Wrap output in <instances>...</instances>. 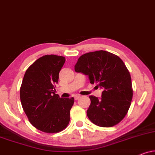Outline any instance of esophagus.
I'll return each instance as SVG.
<instances>
[{
	"label": "esophagus",
	"mask_w": 155,
	"mask_h": 155,
	"mask_svg": "<svg viewBox=\"0 0 155 155\" xmlns=\"http://www.w3.org/2000/svg\"><path fill=\"white\" fill-rule=\"evenodd\" d=\"M80 95H74V99L75 100H78V98H80Z\"/></svg>",
	"instance_id": "obj_1"
}]
</instances>
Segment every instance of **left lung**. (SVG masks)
I'll list each match as a JSON object with an SVG mask.
<instances>
[{
	"label": "left lung",
	"mask_w": 155,
	"mask_h": 155,
	"mask_svg": "<svg viewBox=\"0 0 155 155\" xmlns=\"http://www.w3.org/2000/svg\"><path fill=\"white\" fill-rule=\"evenodd\" d=\"M75 71L88 75L91 84L102 88L101 98L90 95L87 116L101 127L117 125L127 114L133 97L131 78L118 56L105 51L84 54L78 59Z\"/></svg>",
	"instance_id": "left-lung-1"
}]
</instances>
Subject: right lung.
Here are the masks:
<instances>
[{
	"label": "right lung",
	"instance_id": "right-lung-1",
	"mask_svg": "<svg viewBox=\"0 0 155 155\" xmlns=\"http://www.w3.org/2000/svg\"><path fill=\"white\" fill-rule=\"evenodd\" d=\"M65 58L44 55L26 71L20 88L21 106L30 123L47 134L62 131L70 121L74 97H60L55 94V84Z\"/></svg>",
	"mask_w": 155,
	"mask_h": 155
}]
</instances>
